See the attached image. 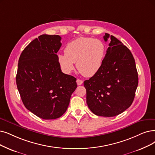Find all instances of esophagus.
Masks as SVG:
<instances>
[{
  "mask_svg": "<svg viewBox=\"0 0 155 155\" xmlns=\"http://www.w3.org/2000/svg\"><path fill=\"white\" fill-rule=\"evenodd\" d=\"M76 82H77L78 85H81V84H82L83 83V81H82V80H81V79H77Z\"/></svg>",
  "mask_w": 155,
  "mask_h": 155,
  "instance_id": "1",
  "label": "esophagus"
}]
</instances>
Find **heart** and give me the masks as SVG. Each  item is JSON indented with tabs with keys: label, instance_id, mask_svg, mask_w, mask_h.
<instances>
[{
	"label": "heart",
	"instance_id": "obj_1",
	"mask_svg": "<svg viewBox=\"0 0 155 155\" xmlns=\"http://www.w3.org/2000/svg\"><path fill=\"white\" fill-rule=\"evenodd\" d=\"M65 54L58 53V64L65 73L69 74L76 63L79 72L84 76L91 77L101 69L106 55V46L98 39L79 38L68 43Z\"/></svg>",
	"mask_w": 155,
	"mask_h": 155
}]
</instances>
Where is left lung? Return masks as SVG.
<instances>
[{"mask_svg": "<svg viewBox=\"0 0 155 155\" xmlns=\"http://www.w3.org/2000/svg\"><path fill=\"white\" fill-rule=\"evenodd\" d=\"M101 69L84 81L86 103L97 116L113 117L122 113L131 106L138 86V74L135 60L129 49L113 35Z\"/></svg>", "mask_w": 155, "mask_h": 155, "instance_id": "obj_1", "label": "left lung"}]
</instances>
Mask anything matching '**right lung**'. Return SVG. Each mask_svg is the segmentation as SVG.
I'll use <instances>...</instances> for the list:
<instances>
[{
  "label": "right lung",
  "mask_w": 155,
  "mask_h": 155,
  "mask_svg": "<svg viewBox=\"0 0 155 155\" xmlns=\"http://www.w3.org/2000/svg\"><path fill=\"white\" fill-rule=\"evenodd\" d=\"M58 35L43 34L23 49L18 60L16 81L25 107L44 120L57 119L67 109L76 78L61 72L57 52Z\"/></svg>",
  "instance_id": "add662e5"
}]
</instances>
